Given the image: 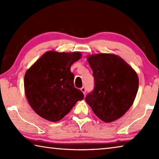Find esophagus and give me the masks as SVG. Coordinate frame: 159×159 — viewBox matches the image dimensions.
I'll return each instance as SVG.
<instances>
[{"label":"esophagus","mask_w":159,"mask_h":159,"mask_svg":"<svg viewBox=\"0 0 159 159\" xmlns=\"http://www.w3.org/2000/svg\"><path fill=\"white\" fill-rule=\"evenodd\" d=\"M80 90H81V92L84 94H85V87H82L81 88H80Z\"/></svg>","instance_id":"esophagus-1"}]
</instances>
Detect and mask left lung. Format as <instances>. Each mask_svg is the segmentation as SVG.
<instances>
[{"instance_id": "obj_1", "label": "left lung", "mask_w": 159, "mask_h": 159, "mask_svg": "<svg viewBox=\"0 0 159 159\" xmlns=\"http://www.w3.org/2000/svg\"><path fill=\"white\" fill-rule=\"evenodd\" d=\"M87 59L93 72L95 88L86 96L85 102L102 121H114L133 105L139 86L138 74L114 54H95Z\"/></svg>"}]
</instances>
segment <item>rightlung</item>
<instances>
[{"instance_id": "1", "label": "right lung", "mask_w": 159, "mask_h": 159, "mask_svg": "<svg viewBox=\"0 0 159 159\" xmlns=\"http://www.w3.org/2000/svg\"><path fill=\"white\" fill-rule=\"evenodd\" d=\"M82 57L79 52L44 53L25 76V91L29 105L49 121L60 120L76 102L84 98L74 85L71 66Z\"/></svg>"}]
</instances>
